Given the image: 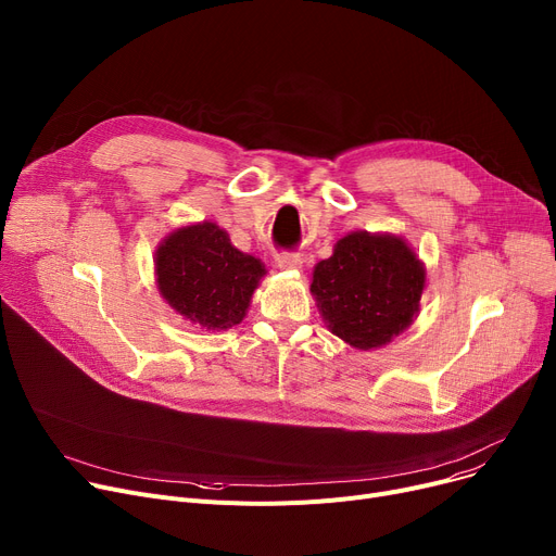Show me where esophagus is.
<instances>
[{"label":"esophagus","instance_id":"1","mask_svg":"<svg viewBox=\"0 0 556 556\" xmlns=\"http://www.w3.org/2000/svg\"><path fill=\"white\" fill-rule=\"evenodd\" d=\"M275 261L281 270H300L302 268V258L293 252H281V254H277Z\"/></svg>","mask_w":556,"mask_h":556}]
</instances>
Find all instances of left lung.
<instances>
[{
    "label": "left lung",
    "instance_id": "1",
    "mask_svg": "<svg viewBox=\"0 0 556 556\" xmlns=\"http://www.w3.org/2000/svg\"><path fill=\"white\" fill-rule=\"evenodd\" d=\"M424 286V263L401 237L352 231L317 263L311 293L329 331L367 352L413 325Z\"/></svg>",
    "mask_w": 556,
    "mask_h": 556
}]
</instances>
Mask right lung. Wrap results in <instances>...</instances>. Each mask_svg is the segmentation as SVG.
I'll return each mask as SVG.
<instances>
[{"mask_svg":"<svg viewBox=\"0 0 556 556\" xmlns=\"http://www.w3.org/2000/svg\"><path fill=\"white\" fill-rule=\"evenodd\" d=\"M155 275L168 306L202 329L223 331L245 317L266 266L204 220L168 233L155 252Z\"/></svg>","mask_w":556,"mask_h":556,"instance_id":"obj_1","label":"right lung"}]
</instances>
